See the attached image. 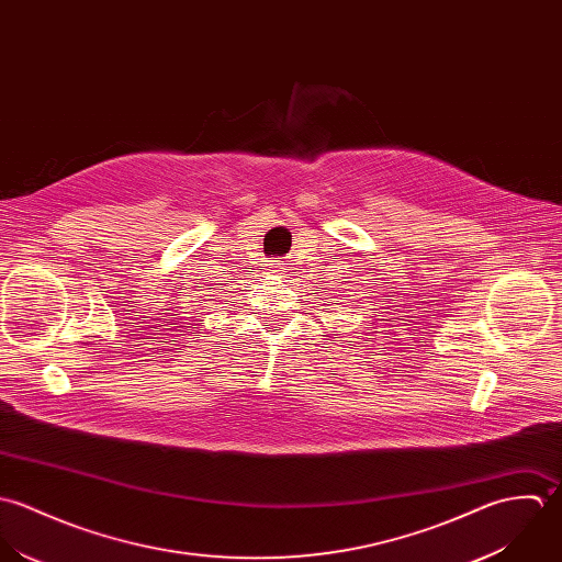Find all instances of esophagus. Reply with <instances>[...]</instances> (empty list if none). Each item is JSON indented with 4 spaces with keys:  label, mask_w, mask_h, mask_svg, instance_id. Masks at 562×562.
Instances as JSON below:
<instances>
[{
    "label": "esophagus",
    "mask_w": 562,
    "mask_h": 562,
    "mask_svg": "<svg viewBox=\"0 0 562 562\" xmlns=\"http://www.w3.org/2000/svg\"><path fill=\"white\" fill-rule=\"evenodd\" d=\"M284 265H286V262H282V260H276V262H273V265H271V269H273V271H276V273H282V271H284V269H286V267H284Z\"/></svg>",
    "instance_id": "34e87169"
}]
</instances>
